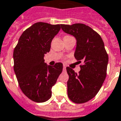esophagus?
<instances>
[{
    "instance_id": "1",
    "label": "esophagus",
    "mask_w": 121,
    "mask_h": 121,
    "mask_svg": "<svg viewBox=\"0 0 121 121\" xmlns=\"http://www.w3.org/2000/svg\"><path fill=\"white\" fill-rule=\"evenodd\" d=\"M66 69V65H63V69Z\"/></svg>"
}]
</instances>
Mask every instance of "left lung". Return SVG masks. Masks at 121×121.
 I'll list each match as a JSON object with an SVG mask.
<instances>
[{"label": "left lung", "mask_w": 121, "mask_h": 121, "mask_svg": "<svg viewBox=\"0 0 121 121\" xmlns=\"http://www.w3.org/2000/svg\"><path fill=\"white\" fill-rule=\"evenodd\" d=\"M65 33L77 40L75 59L80 63L81 71L76 73L71 67L66 68L69 80L67 95L76 104H83L92 99L100 90L106 77L108 55L101 37L88 25L82 23L61 24Z\"/></svg>", "instance_id": "1"}]
</instances>
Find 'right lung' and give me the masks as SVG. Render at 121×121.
I'll return each mask as SVG.
<instances>
[{"mask_svg": "<svg viewBox=\"0 0 121 121\" xmlns=\"http://www.w3.org/2000/svg\"><path fill=\"white\" fill-rule=\"evenodd\" d=\"M60 26L44 22L35 23L23 33L13 50V69L19 86L33 102L42 103L51 98L52 86L62 72V63L50 66L44 60Z\"/></svg>", "mask_w": 121, "mask_h": 121, "instance_id": "obj_1", "label": "right lung"}]
</instances>
